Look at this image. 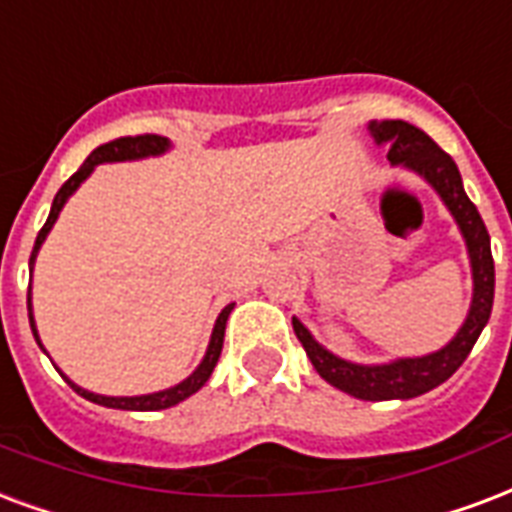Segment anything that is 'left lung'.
<instances>
[{
  "mask_svg": "<svg viewBox=\"0 0 512 512\" xmlns=\"http://www.w3.org/2000/svg\"><path fill=\"white\" fill-rule=\"evenodd\" d=\"M370 134L378 145L388 142V161L413 169L440 194L445 207L459 224V232L467 242L472 264V302L470 313L456 332L451 343L429 356L416 359H397L388 364H353L329 353L321 343H315L305 324L294 318V332L299 343L313 361L318 375L340 388L345 394L367 402H386V399H413L432 391L459 370L470 356L472 345L478 343L483 326L489 324L491 305H494V259H491V240L478 207L461 186L459 167L448 153L426 132L407 121H372Z\"/></svg>",
  "mask_w": 512,
  "mask_h": 512,
  "instance_id": "obj_1",
  "label": "left lung"
}]
</instances>
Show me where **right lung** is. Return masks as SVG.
I'll list each match as a JSON object with an SVG mask.
<instances>
[{
  "label": "right lung",
  "mask_w": 512,
  "mask_h": 512,
  "mask_svg": "<svg viewBox=\"0 0 512 512\" xmlns=\"http://www.w3.org/2000/svg\"><path fill=\"white\" fill-rule=\"evenodd\" d=\"M164 151H169V140L167 137H159V134L118 137V140L105 142V145H99L96 151H91V156H88V159L80 164L78 172H75V175H72V178H69L67 183L59 188V194L53 197L51 215H48V221H45V226H42L40 234H37V240H34V251H32V259H29V267H34L37 251H40V245L45 242V237H48V232L53 229V224H56V218H59L64 202H67V199L72 197L75 191H78V186L88 178V175H91V172H94L96 164H105V161L148 159V156H161ZM26 307H29V324H32L34 340H37V345L42 348L40 334H37V326H34V315H32V286H29ZM232 307L234 305H226L224 310H221V315H218V321H215L213 334H210V345H207V353H205V359H202V364H199L197 370L191 372L186 380H180L178 386L164 388V391H156V394H142V397H105V394H94V391H86V388L75 386V383H72V380H69L64 372H61V375H64V380H67L69 386L78 391L80 397L88 399V402H96V405H102V407H115V410H164V407L178 405V402L188 399L191 394H197L199 388L207 383V378L213 375L215 364H218V356H221V348H224L226 318H229V313H232ZM42 351H45V348H42Z\"/></svg>",
  "instance_id": "obj_1"
}]
</instances>
